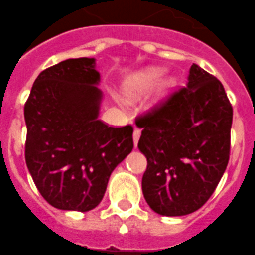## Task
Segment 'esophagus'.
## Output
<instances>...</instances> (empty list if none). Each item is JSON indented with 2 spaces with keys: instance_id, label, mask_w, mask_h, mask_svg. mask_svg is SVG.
Listing matches in <instances>:
<instances>
[{
  "instance_id": "34e87169",
  "label": "esophagus",
  "mask_w": 255,
  "mask_h": 255,
  "mask_svg": "<svg viewBox=\"0 0 255 255\" xmlns=\"http://www.w3.org/2000/svg\"><path fill=\"white\" fill-rule=\"evenodd\" d=\"M140 136H141V129H138V128H134V130H133L134 147H137V142H138V140H140Z\"/></svg>"
}]
</instances>
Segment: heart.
I'll return each mask as SVG.
<instances>
[{"instance_id": "obj_1", "label": "heart", "mask_w": 255, "mask_h": 255, "mask_svg": "<svg viewBox=\"0 0 255 255\" xmlns=\"http://www.w3.org/2000/svg\"><path fill=\"white\" fill-rule=\"evenodd\" d=\"M163 74V70L161 69H155V68H150V69H146L143 72L137 73V74L132 75L127 79L125 85V91L126 94L129 95V96H133V95L138 94V92H142L143 90H147L151 86H154L156 82L159 81V78ZM173 85V81H167L164 83V87L168 88Z\"/></svg>"}]
</instances>
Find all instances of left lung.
Returning a JSON list of instances; mask_svg holds the SVG:
<instances>
[{
  "label": "left lung",
  "instance_id": "8db88e82",
  "mask_svg": "<svg viewBox=\"0 0 255 255\" xmlns=\"http://www.w3.org/2000/svg\"><path fill=\"white\" fill-rule=\"evenodd\" d=\"M142 192L154 212L186 216L208 201L230 158L232 106L222 83L192 64L186 87L140 115Z\"/></svg>",
  "mask_w": 255,
  "mask_h": 255
}]
</instances>
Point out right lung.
<instances>
[{
	"mask_svg": "<svg viewBox=\"0 0 255 255\" xmlns=\"http://www.w3.org/2000/svg\"><path fill=\"white\" fill-rule=\"evenodd\" d=\"M99 82L95 59H68L39 73L24 106L26 167L57 209L97 207L112 172L133 149L132 126L99 119Z\"/></svg>",
	"mask_w": 255,
	"mask_h": 255,
	"instance_id": "add662e5",
	"label": "right lung"
}]
</instances>
